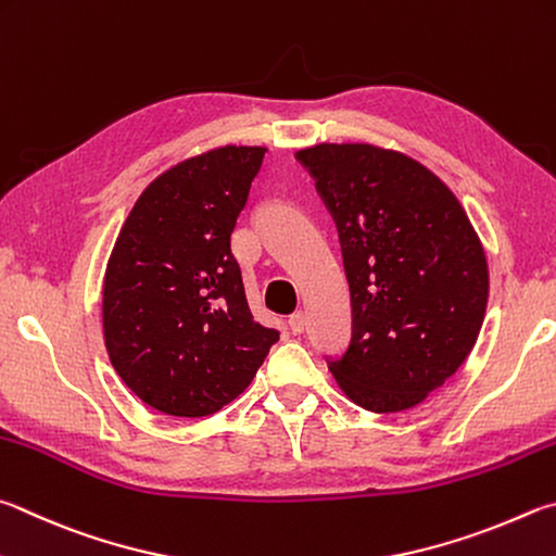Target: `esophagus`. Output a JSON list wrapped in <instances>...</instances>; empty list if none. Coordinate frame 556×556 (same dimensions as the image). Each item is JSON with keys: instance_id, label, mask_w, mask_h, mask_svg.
<instances>
[{"instance_id": "esophagus-1", "label": "esophagus", "mask_w": 556, "mask_h": 556, "mask_svg": "<svg viewBox=\"0 0 556 556\" xmlns=\"http://www.w3.org/2000/svg\"><path fill=\"white\" fill-rule=\"evenodd\" d=\"M289 328H291V332H294V336H301V332L306 330V313L304 311L294 313V316L289 318Z\"/></svg>"}]
</instances>
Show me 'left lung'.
Listing matches in <instances>:
<instances>
[{
	"mask_svg": "<svg viewBox=\"0 0 556 556\" xmlns=\"http://www.w3.org/2000/svg\"><path fill=\"white\" fill-rule=\"evenodd\" d=\"M296 157L340 233L352 340L330 362L342 393L371 413H401L442 387L479 338L486 252L435 173L399 150L318 143Z\"/></svg>",
	"mask_w": 556,
	"mask_h": 556,
	"instance_id": "1",
	"label": "left lung"
}]
</instances>
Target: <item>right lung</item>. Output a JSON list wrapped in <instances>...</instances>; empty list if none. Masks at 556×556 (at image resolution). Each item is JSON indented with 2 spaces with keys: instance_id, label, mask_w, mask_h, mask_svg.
Masks as SVG:
<instances>
[{
  "instance_id": "right-lung-1",
  "label": "right lung",
  "mask_w": 556,
  "mask_h": 556,
  "mask_svg": "<svg viewBox=\"0 0 556 556\" xmlns=\"http://www.w3.org/2000/svg\"><path fill=\"white\" fill-rule=\"evenodd\" d=\"M265 153V146H220L165 169L138 197L109 255V359L140 401L167 416L224 408L279 340L252 318L230 250Z\"/></svg>"
}]
</instances>
